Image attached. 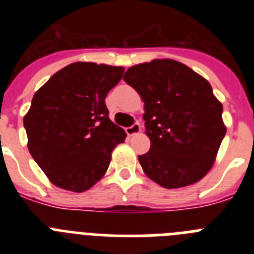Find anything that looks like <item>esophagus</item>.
<instances>
[{
  "mask_svg": "<svg viewBox=\"0 0 254 254\" xmlns=\"http://www.w3.org/2000/svg\"><path fill=\"white\" fill-rule=\"evenodd\" d=\"M141 132V126L140 123H133L131 127H127L126 128V133L128 134V136H134V134H137Z\"/></svg>",
  "mask_w": 254,
  "mask_h": 254,
  "instance_id": "esophagus-1",
  "label": "esophagus"
}]
</instances>
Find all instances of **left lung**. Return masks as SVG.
<instances>
[{"label": "left lung", "mask_w": 254, "mask_h": 254, "mask_svg": "<svg viewBox=\"0 0 254 254\" xmlns=\"http://www.w3.org/2000/svg\"><path fill=\"white\" fill-rule=\"evenodd\" d=\"M123 80L143 102L145 133L151 142L138 156L143 173L164 188L201 181L226 133L223 104L210 82L169 58L131 66Z\"/></svg>", "instance_id": "8db88e82"}]
</instances>
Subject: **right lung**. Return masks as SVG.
Listing matches in <instances>:
<instances>
[{
    "label": "right lung",
    "mask_w": 254,
    "mask_h": 254,
    "mask_svg": "<svg viewBox=\"0 0 254 254\" xmlns=\"http://www.w3.org/2000/svg\"><path fill=\"white\" fill-rule=\"evenodd\" d=\"M123 72L122 66L75 62L33 96L24 116L28 149L56 187L77 193L91 188L125 142L127 134L109 120L105 105Z\"/></svg>",
    "instance_id": "obj_1"
}]
</instances>
